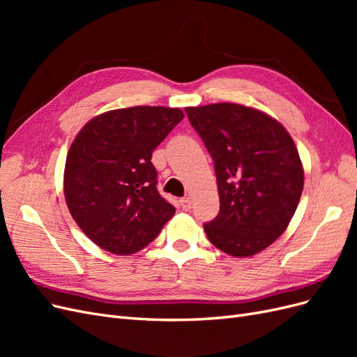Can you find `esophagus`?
Segmentation results:
<instances>
[{"label":"esophagus","mask_w":357,"mask_h":357,"mask_svg":"<svg viewBox=\"0 0 357 357\" xmlns=\"http://www.w3.org/2000/svg\"><path fill=\"white\" fill-rule=\"evenodd\" d=\"M180 205H181L183 210L189 211V210L192 208V199H190V198H181V199H180Z\"/></svg>","instance_id":"esophagus-1"}]
</instances>
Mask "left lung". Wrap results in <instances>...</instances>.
Segmentation results:
<instances>
[{
  "label": "left lung",
  "mask_w": 357,
  "mask_h": 357,
  "mask_svg": "<svg viewBox=\"0 0 357 357\" xmlns=\"http://www.w3.org/2000/svg\"><path fill=\"white\" fill-rule=\"evenodd\" d=\"M214 160L220 211L204 223L213 245L235 257L271 245L289 226L304 189V168L286 128L252 107H186Z\"/></svg>",
  "instance_id": "obj_1"
}]
</instances>
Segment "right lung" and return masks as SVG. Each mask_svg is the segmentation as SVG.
I'll use <instances>...</instances> for the list:
<instances>
[{"label":"right lung","instance_id":"right-lung-1","mask_svg":"<svg viewBox=\"0 0 357 357\" xmlns=\"http://www.w3.org/2000/svg\"><path fill=\"white\" fill-rule=\"evenodd\" d=\"M183 117L169 107H129L93 117L74 138L63 195L79 228L104 250H142L174 215L156 189L152 153Z\"/></svg>","mask_w":357,"mask_h":357}]
</instances>
